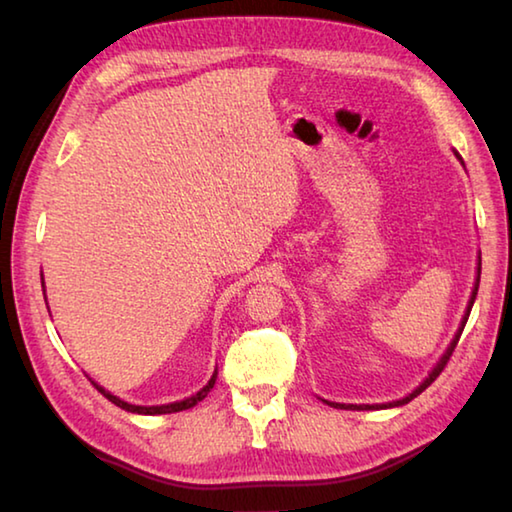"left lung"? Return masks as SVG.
Instances as JSON below:
<instances>
[{"label": "left lung", "instance_id": "left-lung-1", "mask_svg": "<svg viewBox=\"0 0 512 512\" xmlns=\"http://www.w3.org/2000/svg\"><path fill=\"white\" fill-rule=\"evenodd\" d=\"M454 151V155H456V160L463 164V169H465V162H463V158L461 155H458V151L456 149H452ZM479 280H481V250H479V257H476V277H474V287H472V293H470V300H467V307H465V314H463V318H461V325H458V329H456V334H454V339L449 341V345H447V350L440 354V359L433 363V368L427 372V377H424L418 386L413 388V391L409 393V395H404V397H400V400H393V402H384V404H343V402H329V400H323V397H320V402H325L327 406H334V409H345V411H381V409H395V406H404V404H409L413 397H418L424 388L427 386H431V381L436 379L440 372H443V368H445V363L449 361V357H452V352H454V348H456V343H458V339H461V334H463V329H465V323H467V318H470V311H472V305H474V300H476V293H479Z\"/></svg>", "mask_w": 512, "mask_h": 512}]
</instances>
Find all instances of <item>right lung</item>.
<instances>
[{
	"instance_id": "add662e5",
	"label": "right lung",
	"mask_w": 512,
	"mask_h": 512,
	"mask_svg": "<svg viewBox=\"0 0 512 512\" xmlns=\"http://www.w3.org/2000/svg\"><path fill=\"white\" fill-rule=\"evenodd\" d=\"M40 280H42V289H45V277H42V273H40ZM45 300H47V293H45ZM216 375H219V372L214 370L210 381H207V384L201 388V391L194 393V395H189V397H185V400L169 402V404H155V406H142V404L124 402V400H121V397H117V395H112L110 391H106V388H103L101 384H97V381H94V379H90V381L94 384V388H97V391H99L103 397H106V400H110L112 404H117L119 409H124V411H128V413H137V415H162V413L187 411V409H192V406H196L201 400H205L207 393H210L212 388H214V384H216Z\"/></svg>"
}]
</instances>
